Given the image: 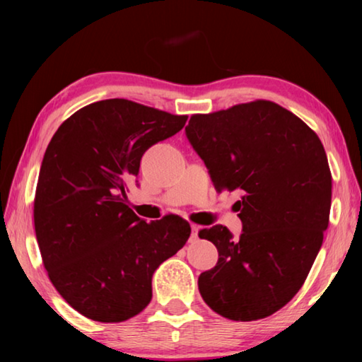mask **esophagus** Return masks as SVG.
Here are the masks:
<instances>
[{
  "label": "esophagus",
  "mask_w": 362,
  "mask_h": 362,
  "mask_svg": "<svg viewBox=\"0 0 362 362\" xmlns=\"http://www.w3.org/2000/svg\"><path fill=\"white\" fill-rule=\"evenodd\" d=\"M197 233H199V226L193 224V226H191V241H197L199 240Z\"/></svg>",
  "instance_id": "1"
}]
</instances>
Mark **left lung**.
<instances>
[{"mask_svg":"<svg viewBox=\"0 0 362 362\" xmlns=\"http://www.w3.org/2000/svg\"><path fill=\"white\" fill-rule=\"evenodd\" d=\"M216 191H240L235 240L224 226L202 228L218 263L199 276L204 302L222 317L258 320L302 288L324 241L332 171L317 134L266 99L196 113L185 127Z\"/></svg>","mask_w":362,"mask_h":362,"instance_id":"left-lung-1","label":"left lung"}]
</instances>
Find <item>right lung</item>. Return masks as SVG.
<instances>
[{"label": "right lung", "mask_w": 362, "mask_h": 362, "mask_svg": "<svg viewBox=\"0 0 362 362\" xmlns=\"http://www.w3.org/2000/svg\"><path fill=\"white\" fill-rule=\"evenodd\" d=\"M129 99H104L65 119L46 148L34 199L43 266L65 302L91 320L118 324L152 298V274L188 241V221L146 222L126 205V182L146 149L185 126Z\"/></svg>", "instance_id": "add662e5"}]
</instances>
